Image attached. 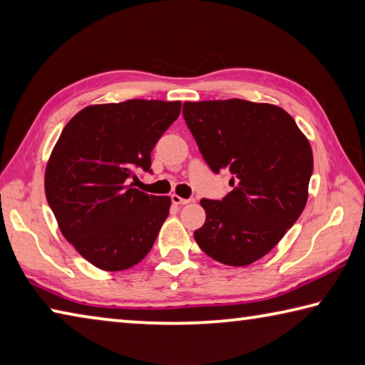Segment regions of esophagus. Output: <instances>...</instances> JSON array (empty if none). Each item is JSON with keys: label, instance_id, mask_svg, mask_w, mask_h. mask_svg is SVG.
Returning <instances> with one entry per match:
<instances>
[{"label": "esophagus", "instance_id": "esophagus-1", "mask_svg": "<svg viewBox=\"0 0 365 365\" xmlns=\"http://www.w3.org/2000/svg\"><path fill=\"white\" fill-rule=\"evenodd\" d=\"M170 200L177 206H183V205H188V202H191V200H187V197H182V196H178V195H172Z\"/></svg>", "mask_w": 365, "mask_h": 365}]
</instances>
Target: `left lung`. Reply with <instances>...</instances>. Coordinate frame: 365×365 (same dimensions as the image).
I'll return each mask as SVG.
<instances>
[{"label": "left lung", "mask_w": 365, "mask_h": 365, "mask_svg": "<svg viewBox=\"0 0 365 365\" xmlns=\"http://www.w3.org/2000/svg\"><path fill=\"white\" fill-rule=\"evenodd\" d=\"M183 117L212 172L232 174L233 190L222 201L201 200L206 222L196 243L225 265L256 262L306 206L311 145L287 110L267 103L187 101Z\"/></svg>", "instance_id": "obj_1"}]
</instances>
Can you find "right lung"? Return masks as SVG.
<instances>
[{
  "label": "right lung",
  "instance_id": "add662e5",
  "mask_svg": "<svg viewBox=\"0 0 365 365\" xmlns=\"http://www.w3.org/2000/svg\"><path fill=\"white\" fill-rule=\"evenodd\" d=\"M180 101L93 104L67 122L45 172L48 205L78 255L101 270L133 267L168 219L169 196L128 185L151 172V151L180 114Z\"/></svg>",
  "mask_w": 365,
  "mask_h": 365
}]
</instances>
